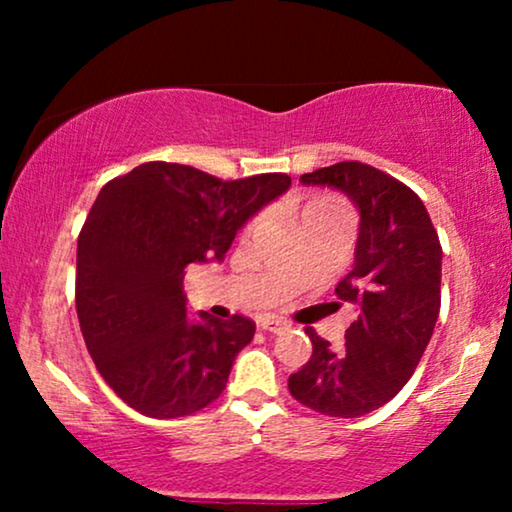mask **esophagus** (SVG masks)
<instances>
[{"instance_id":"1","label":"esophagus","mask_w":512,"mask_h":512,"mask_svg":"<svg viewBox=\"0 0 512 512\" xmlns=\"http://www.w3.org/2000/svg\"><path fill=\"white\" fill-rule=\"evenodd\" d=\"M258 326H261L263 331H270V333H282V331H286V328H289V324H286V321L279 319V317H263L261 321H258Z\"/></svg>"}]
</instances>
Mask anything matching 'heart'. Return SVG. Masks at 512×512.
I'll return each mask as SVG.
<instances>
[{
	"label": "heart",
	"instance_id": "1",
	"mask_svg": "<svg viewBox=\"0 0 512 512\" xmlns=\"http://www.w3.org/2000/svg\"><path fill=\"white\" fill-rule=\"evenodd\" d=\"M256 223L258 219L251 221L249 226H256ZM352 223V209L340 195L312 193L298 207V228L303 235L312 233V230H338V233L347 235Z\"/></svg>",
	"mask_w": 512,
	"mask_h": 512
}]
</instances>
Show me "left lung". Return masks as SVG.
<instances>
[{
    "label": "left lung",
    "instance_id": "left-lung-1",
    "mask_svg": "<svg viewBox=\"0 0 512 512\" xmlns=\"http://www.w3.org/2000/svg\"><path fill=\"white\" fill-rule=\"evenodd\" d=\"M300 181L340 188L359 207L361 228L354 268L335 286L333 305L356 307L345 347L305 328L312 356L289 391L321 415L361 417L391 401L422 361L440 312L443 247L419 195L373 165L342 160Z\"/></svg>",
    "mask_w": 512,
    "mask_h": 512
}]
</instances>
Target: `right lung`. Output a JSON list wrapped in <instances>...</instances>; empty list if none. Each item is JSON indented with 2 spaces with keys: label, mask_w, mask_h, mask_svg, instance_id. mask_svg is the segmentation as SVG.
Here are the masks:
<instances>
[{
  "label": "right lung",
  "mask_w": 512,
  "mask_h": 512,
  "mask_svg": "<svg viewBox=\"0 0 512 512\" xmlns=\"http://www.w3.org/2000/svg\"><path fill=\"white\" fill-rule=\"evenodd\" d=\"M289 186L282 172L223 181L165 160L102 186L76 247V314L95 368L130 408L174 419L223 394L256 324L207 312L191 324L184 270L221 261L249 216Z\"/></svg>",
  "instance_id": "right-lung-1"
}]
</instances>
